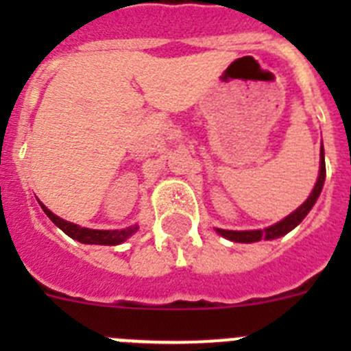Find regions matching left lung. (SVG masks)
<instances>
[{
    "instance_id": "8db88e82",
    "label": "left lung",
    "mask_w": 351,
    "mask_h": 351,
    "mask_svg": "<svg viewBox=\"0 0 351 351\" xmlns=\"http://www.w3.org/2000/svg\"><path fill=\"white\" fill-rule=\"evenodd\" d=\"M324 147L320 149V176H318V181H316L315 188H313L311 195L302 206L299 207L297 210L287 216L285 219H281L280 223H276V225L269 226L265 230H244V232H237V230H221L218 228V234H221L223 237L230 239L234 243H256V241H262V239H276L281 237V235L288 234L290 230H293L304 218H306V214L311 210V207L315 206L316 198L320 197L322 188H324L325 182V156H324Z\"/></svg>"
}]
</instances>
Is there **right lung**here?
<instances>
[{
  "mask_svg": "<svg viewBox=\"0 0 351 351\" xmlns=\"http://www.w3.org/2000/svg\"><path fill=\"white\" fill-rule=\"evenodd\" d=\"M42 206V204H40ZM43 213L47 214L51 221L54 223L56 226H60L61 230L66 235H70L71 239H75L82 244H107V246H116V244H121L123 241L130 237L132 234L138 230V226H130V228H125V230H91V228H82V226H77L73 223H68L64 219L58 218L56 214H52L51 210L45 206H42Z\"/></svg>",
  "mask_w": 351,
  "mask_h": 351,
  "instance_id": "right-lung-1",
  "label": "right lung"
}]
</instances>
